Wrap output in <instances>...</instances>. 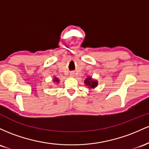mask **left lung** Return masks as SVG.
I'll return each mask as SVG.
<instances>
[{"mask_svg": "<svg viewBox=\"0 0 149 149\" xmlns=\"http://www.w3.org/2000/svg\"><path fill=\"white\" fill-rule=\"evenodd\" d=\"M84 84L88 86V88H94L98 85V81L96 80H93L91 77H88L84 81Z\"/></svg>", "mask_w": 149, "mask_h": 149, "instance_id": "8db88e82", "label": "left lung"}]
</instances>
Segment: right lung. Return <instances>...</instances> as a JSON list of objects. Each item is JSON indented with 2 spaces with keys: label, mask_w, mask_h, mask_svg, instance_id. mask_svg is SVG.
I'll return each mask as SVG.
<instances>
[{
  "label": "right lung",
  "mask_w": 149,
  "mask_h": 149,
  "mask_svg": "<svg viewBox=\"0 0 149 149\" xmlns=\"http://www.w3.org/2000/svg\"><path fill=\"white\" fill-rule=\"evenodd\" d=\"M53 81H55L56 83H58L59 82V79H58L57 77H54V79H53Z\"/></svg>",
  "instance_id": "right-lung-1"
}]
</instances>
